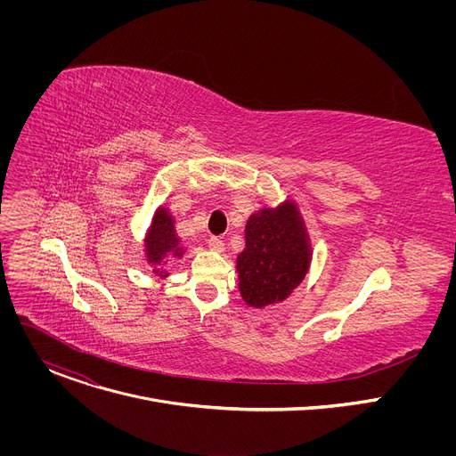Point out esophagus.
Instances as JSON below:
<instances>
[{
	"label": "esophagus",
	"mask_w": 456,
	"mask_h": 456,
	"mask_svg": "<svg viewBox=\"0 0 456 456\" xmlns=\"http://www.w3.org/2000/svg\"><path fill=\"white\" fill-rule=\"evenodd\" d=\"M208 243H209V248H211V250H216V252H224V248H225V243H224L222 238H218V236H211Z\"/></svg>",
	"instance_id": "1"
}]
</instances>
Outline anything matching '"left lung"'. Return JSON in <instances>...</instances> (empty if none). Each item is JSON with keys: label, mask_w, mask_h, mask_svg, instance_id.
Segmentation results:
<instances>
[{"label": "left lung", "mask_w": 456, "mask_h": 456, "mask_svg": "<svg viewBox=\"0 0 456 456\" xmlns=\"http://www.w3.org/2000/svg\"><path fill=\"white\" fill-rule=\"evenodd\" d=\"M310 245L294 202L262 209L245 225V250L236 259L240 294L248 306L283 301L303 281Z\"/></svg>", "instance_id": "1"}]
</instances>
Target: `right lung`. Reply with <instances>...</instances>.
<instances>
[{
  "label": "right lung",
  "instance_id": "1",
  "mask_svg": "<svg viewBox=\"0 0 456 456\" xmlns=\"http://www.w3.org/2000/svg\"><path fill=\"white\" fill-rule=\"evenodd\" d=\"M166 254H173L180 257L183 254V248L180 247V241L175 234V224L171 215L167 213L166 208H159L153 216L151 227L146 234V256L151 265H159L162 264ZM153 273H157L160 278L167 276L164 271H159V269H155Z\"/></svg>",
  "mask_w": 456,
  "mask_h": 456
}]
</instances>
